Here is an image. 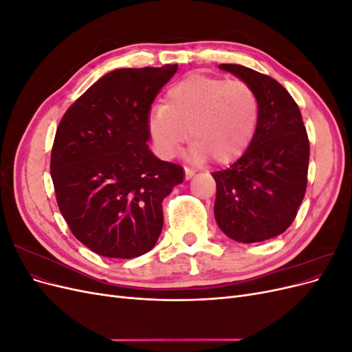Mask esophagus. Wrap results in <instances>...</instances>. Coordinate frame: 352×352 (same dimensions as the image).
Wrapping results in <instances>:
<instances>
[{
	"mask_svg": "<svg viewBox=\"0 0 352 352\" xmlns=\"http://www.w3.org/2000/svg\"><path fill=\"white\" fill-rule=\"evenodd\" d=\"M192 176H194V170L189 168V167H185V177L190 179Z\"/></svg>",
	"mask_w": 352,
	"mask_h": 352,
	"instance_id": "34e87169",
	"label": "esophagus"
}]
</instances>
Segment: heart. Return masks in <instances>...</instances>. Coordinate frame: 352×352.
<instances>
[{"mask_svg":"<svg viewBox=\"0 0 352 352\" xmlns=\"http://www.w3.org/2000/svg\"><path fill=\"white\" fill-rule=\"evenodd\" d=\"M260 104L243 80L190 74L166 94L164 105L151 114L150 131L160 153L172 158L189 140L190 157L228 163L238 157L255 132Z\"/></svg>","mask_w":352,"mask_h":352,"instance_id":"b5f03b06","label":"heart"}]
</instances>
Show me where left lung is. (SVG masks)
Listing matches in <instances>:
<instances>
[{
  "label": "left lung",
  "instance_id": "obj_1",
  "mask_svg": "<svg viewBox=\"0 0 352 352\" xmlns=\"http://www.w3.org/2000/svg\"><path fill=\"white\" fill-rule=\"evenodd\" d=\"M254 89L260 104L252 141L235 163L212 172L214 216L229 238L243 243L280 235L305 195L310 142L296 102L273 78L239 65H220Z\"/></svg>",
  "mask_w": 352,
  "mask_h": 352
}]
</instances>
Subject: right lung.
I'll return each mask as SVG.
<instances>
[{
    "instance_id": "obj_1",
    "label": "right lung",
    "mask_w": 352,
    "mask_h": 352,
    "mask_svg": "<svg viewBox=\"0 0 352 352\" xmlns=\"http://www.w3.org/2000/svg\"><path fill=\"white\" fill-rule=\"evenodd\" d=\"M177 70L119 69L83 92L63 116L51 150V177L72 233L102 257L133 258L154 248L163 199L184 168L148 148V114Z\"/></svg>"
}]
</instances>
